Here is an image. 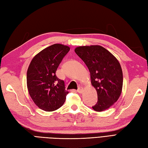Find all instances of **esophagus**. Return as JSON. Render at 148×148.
<instances>
[{
    "mask_svg": "<svg viewBox=\"0 0 148 148\" xmlns=\"http://www.w3.org/2000/svg\"><path fill=\"white\" fill-rule=\"evenodd\" d=\"M82 91H83L82 87H79V88H78V89H77V92H78V93H82Z\"/></svg>",
    "mask_w": 148,
    "mask_h": 148,
    "instance_id": "esophagus-1",
    "label": "esophagus"
}]
</instances>
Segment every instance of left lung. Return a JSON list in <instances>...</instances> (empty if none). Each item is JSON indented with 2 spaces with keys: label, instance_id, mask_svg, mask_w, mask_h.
Masks as SVG:
<instances>
[{
  "label": "left lung",
  "instance_id": "8db88e82",
  "mask_svg": "<svg viewBox=\"0 0 148 148\" xmlns=\"http://www.w3.org/2000/svg\"><path fill=\"white\" fill-rule=\"evenodd\" d=\"M75 52L88 68L98 101L92 106L97 112L108 109L117 101L122 91L123 72L119 61L99 45L76 48Z\"/></svg>",
  "mask_w": 148,
  "mask_h": 148
}]
</instances>
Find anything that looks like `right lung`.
I'll list each match as a JSON object with an SVG mask.
<instances>
[{
	"label": "right lung",
	"mask_w": 148,
	"mask_h": 148,
	"mask_svg": "<svg viewBox=\"0 0 148 148\" xmlns=\"http://www.w3.org/2000/svg\"><path fill=\"white\" fill-rule=\"evenodd\" d=\"M70 50L68 46L54 44L38 53L30 63L27 73L29 93L35 104L45 111L56 110L65 102L69 92L56 73Z\"/></svg>",
	"instance_id": "add662e5"
}]
</instances>
